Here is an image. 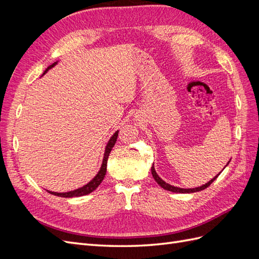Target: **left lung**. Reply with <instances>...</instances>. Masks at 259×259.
I'll list each match as a JSON object with an SVG mask.
<instances>
[{
	"label": "left lung",
	"mask_w": 259,
	"mask_h": 259,
	"mask_svg": "<svg viewBox=\"0 0 259 259\" xmlns=\"http://www.w3.org/2000/svg\"><path fill=\"white\" fill-rule=\"evenodd\" d=\"M229 162H230V160H229ZM229 162L227 163V165H228L229 164ZM227 165H225V167L227 166ZM224 167V168H225ZM224 168L222 169V171L224 170ZM221 171V173H222ZM221 173L219 174H217L215 177H213L211 178L209 182H207L206 184H204V185H202V186H200V187H197V188H188V189H185V188H179V187H175V186H171V185H169V184H167V183H165L164 182V180L156 174V171H155V169H154V164H152V167H151V174H152V176H153V178L155 179V182L158 183L163 189H165V190H167V191H171V192H175V193H192V192H197V191H201V190H204L205 188H207L211 183L214 182V180L221 175Z\"/></svg>",
	"instance_id": "8db88e82"
}]
</instances>
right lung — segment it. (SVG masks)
<instances>
[{"label":"right lung","instance_id":"1","mask_svg":"<svg viewBox=\"0 0 259 259\" xmlns=\"http://www.w3.org/2000/svg\"><path fill=\"white\" fill-rule=\"evenodd\" d=\"M58 64V60L55 61L54 64H52L51 66L48 67V69L45 70V71L43 72L42 76L49 71V70H51L52 68H54L55 66H56ZM117 133H119V131H116L114 134L110 137V139L108 140V143L106 145V148H105V152H104V158H103V163H101V166L98 170V173L95 175V177H94L91 182H89L86 185H84L83 187H80L77 188V189H74V190H71V191H68V192H55V191H50L48 190V192H50L51 194H54V195H57V197H61V198H75V197H82V195H86L89 194L91 192H93L94 190L96 189V188L101 184V182H103L104 178H105V175H106V171H107V161H108V156L109 154H110L112 148L116 142V138H117Z\"/></svg>","mask_w":259,"mask_h":259}]
</instances>
